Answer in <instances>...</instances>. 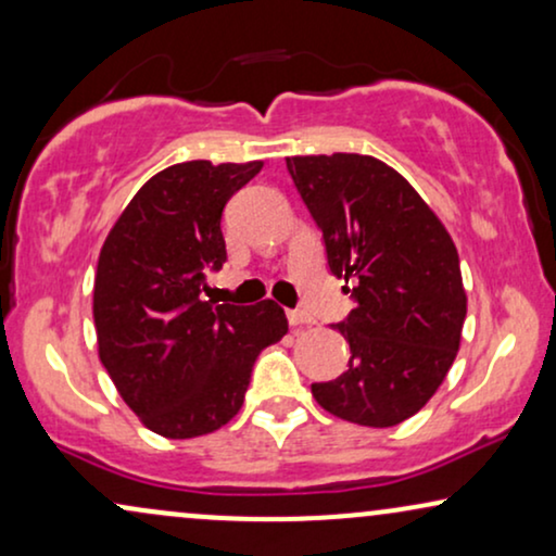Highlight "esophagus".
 Wrapping results in <instances>:
<instances>
[{
    "label": "esophagus",
    "instance_id": "esophagus-1",
    "mask_svg": "<svg viewBox=\"0 0 556 556\" xmlns=\"http://www.w3.org/2000/svg\"><path fill=\"white\" fill-rule=\"evenodd\" d=\"M287 320H290L292 328H300V326H311V323H315L311 315H307L305 311H287Z\"/></svg>",
    "mask_w": 556,
    "mask_h": 556
}]
</instances>
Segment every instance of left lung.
Masks as SVG:
<instances>
[{"label":"left lung","instance_id":"left-lung-1","mask_svg":"<svg viewBox=\"0 0 556 556\" xmlns=\"http://www.w3.org/2000/svg\"><path fill=\"white\" fill-rule=\"evenodd\" d=\"M287 172L323 233L328 269L351 282L336 328L349 369L315 382L336 418L390 428L416 416L452 369L467 318L459 254L433 210L375 156H292Z\"/></svg>","mask_w":556,"mask_h":556}]
</instances>
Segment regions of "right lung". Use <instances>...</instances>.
Listing matches in <instances>:
<instances>
[{"instance_id":"1","label":"right lung","mask_w":556,"mask_h":556,"mask_svg":"<svg viewBox=\"0 0 556 556\" xmlns=\"http://www.w3.org/2000/svg\"><path fill=\"white\" fill-rule=\"evenodd\" d=\"M262 161H185L151 177L117 217L94 277L100 359L153 433L194 439L241 410L251 369L287 333L277 302L213 305L205 271L226 264V202Z\"/></svg>"}]
</instances>
